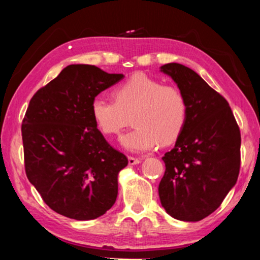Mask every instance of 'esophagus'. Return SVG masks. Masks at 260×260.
<instances>
[{
  "instance_id": "1",
  "label": "esophagus",
  "mask_w": 260,
  "mask_h": 260,
  "mask_svg": "<svg viewBox=\"0 0 260 260\" xmlns=\"http://www.w3.org/2000/svg\"><path fill=\"white\" fill-rule=\"evenodd\" d=\"M140 162H141V158L128 156V164L129 165H138V164H140Z\"/></svg>"
}]
</instances>
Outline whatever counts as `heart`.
Returning <instances> with one entry per match:
<instances>
[{
    "instance_id": "b5f03b06",
    "label": "heart",
    "mask_w": 260,
    "mask_h": 260,
    "mask_svg": "<svg viewBox=\"0 0 260 260\" xmlns=\"http://www.w3.org/2000/svg\"><path fill=\"white\" fill-rule=\"evenodd\" d=\"M113 102L95 96L91 103L93 120L106 137H115L128 126L135 128L121 138L131 152H145L158 142H175L188 119L187 99L179 87L162 84L152 77L137 73L115 86Z\"/></svg>"
}]
</instances>
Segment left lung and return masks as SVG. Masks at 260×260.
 I'll return each instance as SVG.
<instances>
[{
    "label": "left lung",
    "instance_id": "8db88e82",
    "mask_svg": "<svg viewBox=\"0 0 260 260\" xmlns=\"http://www.w3.org/2000/svg\"><path fill=\"white\" fill-rule=\"evenodd\" d=\"M188 103V119L174 148L165 154L158 184L162 207L174 218L197 222L222 204L241 168V131L229 103L182 64L161 67Z\"/></svg>",
    "mask_w": 260,
    "mask_h": 260
}]
</instances>
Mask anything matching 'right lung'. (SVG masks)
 Returning a JSON list of instances; mask_svg holds the SVG:
<instances>
[{"label": "right lung", "mask_w": 260, "mask_h": 260, "mask_svg": "<svg viewBox=\"0 0 260 260\" xmlns=\"http://www.w3.org/2000/svg\"><path fill=\"white\" fill-rule=\"evenodd\" d=\"M122 78L94 65H69L30 100L22 121L25 174L58 214L94 219L115 203L118 173L128 160L96 128L91 103Z\"/></svg>", "instance_id": "1"}]
</instances>
